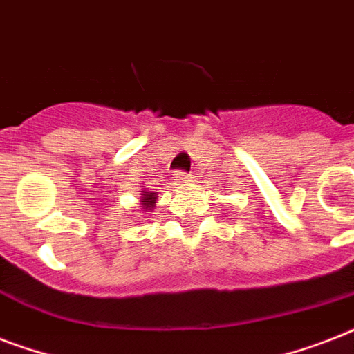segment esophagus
I'll return each instance as SVG.
<instances>
[{
  "instance_id": "esophagus-1",
  "label": "esophagus",
  "mask_w": 354,
  "mask_h": 354,
  "mask_svg": "<svg viewBox=\"0 0 354 354\" xmlns=\"http://www.w3.org/2000/svg\"><path fill=\"white\" fill-rule=\"evenodd\" d=\"M174 178H176L178 182H189V180H191V174L183 171H176L174 172Z\"/></svg>"
}]
</instances>
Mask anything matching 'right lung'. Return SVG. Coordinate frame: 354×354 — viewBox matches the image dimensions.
Here are the masks:
<instances>
[{"label":"right lung","mask_w":354,"mask_h":354,"mask_svg":"<svg viewBox=\"0 0 354 354\" xmlns=\"http://www.w3.org/2000/svg\"><path fill=\"white\" fill-rule=\"evenodd\" d=\"M156 198H158V196H156V193L145 191L143 198H141V207H143V209H147V211H150V209H152V207H154Z\"/></svg>","instance_id":"add662e5"}]
</instances>
